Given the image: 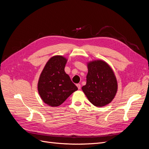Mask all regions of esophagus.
Returning <instances> with one entry per match:
<instances>
[{"label":"esophagus","instance_id":"34e87169","mask_svg":"<svg viewBox=\"0 0 149 149\" xmlns=\"http://www.w3.org/2000/svg\"><path fill=\"white\" fill-rule=\"evenodd\" d=\"M76 86H77V87H78V89H81V84H76Z\"/></svg>","mask_w":149,"mask_h":149}]
</instances>
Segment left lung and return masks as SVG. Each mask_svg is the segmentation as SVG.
<instances>
[{
  "instance_id": "1",
  "label": "left lung",
  "mask_w": 149,
  "mask_h": 149,
  "mask_svg": "<svg viewBox=\"0 0 149 149\" xmlns=\"http://www.w3.org/2000/svg\"><path fill=\"white\" fill-rule=\"evenodd\" d=\"M86 84L82 87L85 95L94 106H104L114 98L118 83L113 71L105 61L96 60L88 63Z\"/></svg>"
}]
</instances>
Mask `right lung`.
<instances>
[{
    "label": "right lung",
    "instance_id": "add662e5",
    "mask_svg": "<svg viewBox=\"0 0 149 149\" xmlns=\"http://www.w3.org/2000/svg\"><path fill=\"white\" fill-rule=\"evenodd\" d=\"M66 58L57 55L52 57L40 74L38 91L43 101L49 106L61 105L73 92L78 90L65 71Z\"/></svg>",
    "mask_w": 149,
    "mask_h": 149
}]
</instances>
